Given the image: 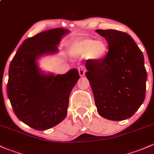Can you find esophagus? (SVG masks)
<instances>
[{"instance_id":"esophagus-1","label":"esophagus","mask_w":154,"mask_h":154,"mask_svg":"<svg viewBox=\"0 0 154 154\" xmlns=\"http://www.w3.org/2000/svg\"><path fill=\"white\" fill-rule=\"evenodd\" d=\"M78 70H79V75H81V76H84V75H85V72L87 70H86L85 67H84V66H80V67H79V69H78Z\"/></svg>"}]
</instances>
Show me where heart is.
Masks as SVG:
<instances>
[{
	"label": "heart",
	"mask_w": 154,
	"mask_h": 154,
	"mask_svg": "<svg viewBox=\"0 0 154 154\" xmlns=\"http://www.w3.org/2000/svg\"><path fill=\"white\" fill-rule=\"evenodd\" d=\"M70 51L73 56H85L90 60H100L106 55L108 45L103 40L78 37L71 45Z\"/></svg>",
	"instance_id": "1"
}]
</instances>
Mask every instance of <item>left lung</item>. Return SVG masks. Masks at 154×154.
Listing matches in <instances>:
<instances>
[{"instance_id": "obj_1", "label": "left lung", "mask_w": 154, "mask_h": 154, "mask_svg": "<svg viewBox=\"0 0 154 154\" xmlns=\"http://www.w3.org/2000/svg\"><path fill=\"white\" fill-rule=\"evenodd\" d=\"M109 45L106 57L86 62L97 112L110 120L133 116L143 103L147 72L141 50L123 31L97 29Z\"/></svg>"}]
</instances>
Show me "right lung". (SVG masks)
Returning <instances> with one entry per match:
<instances>
[{"label": "right lung", "mask_w": 154, "mask_h": 154, "mask_svg": "<svg viewBox=\"0 0 154 154\" xmlns=\"http://www.w3.org/2000/svg\"><path fill=\"white\" fill-rule=\"evenodd\" d=\"M67 33V29L57 28L26 39L9 65L8 97L17 118L34 129H48L65 118L70 92L80 78L76 69L46 75L37 64L38 57L57 52Z\"/></svg>", "instance_id": "right-lung-1"}]
</instances>
